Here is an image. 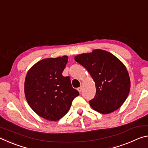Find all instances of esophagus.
<instances>
[{"label": "esophagus", "instance_id": "34e87169", "mask_svg": "<svg viewBox=\"0 0 148 148\" xmlns=\"http://www.w3.org/2000/svg\"><path fill=\"white\" fill-rule=\"evenodd\" d=\"M77 91H78L79 92H81V91H82V87H78V88H77Z\"/></svg>", "mask_w": 148, "mask_h": 148}]
</instances>
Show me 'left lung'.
I'll use <instances>...</instances> for the list:
<instances>
[{
	"label": "left lung",
	"instance_id": "obj_1",
	"mask_svg": "<svg viewBox=\"0 0 148 148\" xmlns=\"http://www.w3.org/2000/svg\"><path fill=\"white\" fill-rule=\"evenodd\" d=\"M74 59L87 70L95 82L96 95L89 101L92 108L103 114L119 108L131 87L128 71L123 62L102 49L77 55Z\"/></svg>",
	"mask_w": 148,
	"mask_h": 148
}]
</instances>
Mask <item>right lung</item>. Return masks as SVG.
<instances>
[{"label": "right lung", "instance_id": "right-lung-1", "mask_svg": "<svg viewBox=\"0 0 148 148\" xmlns=\"http://www.w3.org/2000/svg\"><path fill=\"white\" fill-rule=\"evenodd\" d=\"M68 59L67 56L42 59L27 74L24 88L27 101L35 113L49 121L63 117L79 95L70 77L62 75Z\"/></svg>", "mask_w": 148, "mask_h": 148}]
</instances>
